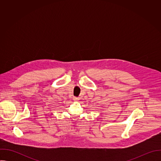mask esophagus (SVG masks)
<instances>
[{"instance_id":"1","label":"esophagus","mask_w":161,"mask_h":161,"mask_svg":"<svg viewBox=\"0 0 161 161\" xmlns=\"http://www.w3.org/2000/svg\"><path fill=\"white\" fill-rule=\"evenodd\" d=\"M79 99H79L78 97H74V98H73V100H74L75 101H78Z\"/></svg>"}]
</instances>
